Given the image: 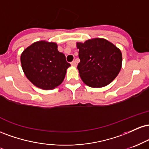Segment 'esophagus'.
<instances>
[{
    "mask_svg": "<svg viewBox=\"0 0 149 149\" xmlns=\"http://www.w3.org/2000/svg\"><path fill=\"white\" fill-rule=\"evenodd\" d=\"M71 66H76V65H77L76 62L75 61H73L71 63Z\"/></svg>",
    "mask_w": 149,
    "mask_h": 149,
    "instance_id": "1",
    "label": "esophagus"
}]
</instances>
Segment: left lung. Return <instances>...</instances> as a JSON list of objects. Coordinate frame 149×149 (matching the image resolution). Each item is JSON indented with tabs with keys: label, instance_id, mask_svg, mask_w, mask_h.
Returning <instances> with one entry per match:
<instances>
[{
	"label": "left lung",
	"instance_id": "obj_1",
	"mask_svg": "<svg viewBox=\"0 0 149 149\" xmlns=\"http://www.w3.org/2000/svg\"><path fill=\"white\" fill-rule=\"evenodd\" d=\"M78 64L82 80L91 88H102L116 78L121 69L122 54L113 44L104 38L77 42Z\"/></svg>",
	"mask_w": 149,
	"mask_h": 149
}]
</instances>
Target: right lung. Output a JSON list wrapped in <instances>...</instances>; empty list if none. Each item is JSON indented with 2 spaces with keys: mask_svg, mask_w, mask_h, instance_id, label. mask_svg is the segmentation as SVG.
Here are the masks:
<instances>
[{
  "mask_svg": "<svg viewBox=\"0 0 149 149\" xmlns=\"http://www.w3.org/2000/svg\"><path fill=\"white\" fill-rule=\"evenodd\" d=\"M21 64L26 76L34 85L52 90L64 80L66 69L71 66L54 42H36L21 55Z\"/></svg>",
  "mask_w": 149,
  "mask_h": 149,
  "instance_id": "1",
  "label": "right lung"
}]
</instances>
